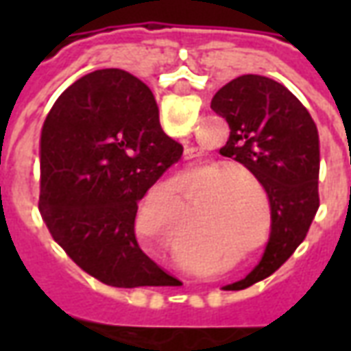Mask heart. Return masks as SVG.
<instances>
[{"label": "heart", "mask_w": 351, "mask_h": 351, "mask_svg": "<svg viewBox=\"0 0 351 351\" xmlns=\"http://www.w3.org/2000/svg\"><path fill=\"white\" fill-rule=\"evenodd\" d=\"M184 175L195 176L201 180V184H210L208 190V197H220V210L223 213V220L229 228H233L239 235H248L252 228L258 226V214L252 203V190L248 184L244 181H239V178H244L250 184H254L256 188L259 186L258 176L254 175L248 169H233L228 171L216 165V163H199V165H191L184 171ZM169 216H171V223L175 229V237H171V243L178 241V229L182 228V223L186 221V205L184 199L180 195V190L175 182L169 184Z\"/></svg>", "instance_id": "heart-1"}]
</instances>
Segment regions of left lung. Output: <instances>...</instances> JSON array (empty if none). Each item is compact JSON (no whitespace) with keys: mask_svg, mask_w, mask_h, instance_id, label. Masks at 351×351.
I'll use <instances>...</instances> for the list:
<instances>
[{"mask_svg":"<svg viewBox=\"0 0 351 351\" xmlns=\"http://www.w3.org/2000/svg\"><path fill=\"white\" fill-rule=\"evenodd\" d=\"M210 108L229 123L221 148L258 176L271 203V239L259 265L241 282L248 287L284 263L304 241L319 206V137L308 110L284 84L243 75L213 97Z\"/></svg>","mask_w":351,"mask_h":351,"instance_id":"left-lung-1","label":"left lung"}]
</instances>
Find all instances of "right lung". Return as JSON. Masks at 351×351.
Masks as SVG:
<instances>
[{
    "mask_svg": "<svg viewBox=\"0 0 351 351\" xmlns=\"http://www.w3.org/2000/svg\"><path fill=\"white\" fill-rule=\"evenodd\" d=\"M154 93L122 69L73 82L41 131L39 210L50 235L90 276L114 287L169 286L135 237L138 201L182 158Z\"/></svg>",
    "mask_w": 351,
    "mask_h": 351,
    "instance_id": "obj_1",
    "label": "right lung"
}]
</instances>
